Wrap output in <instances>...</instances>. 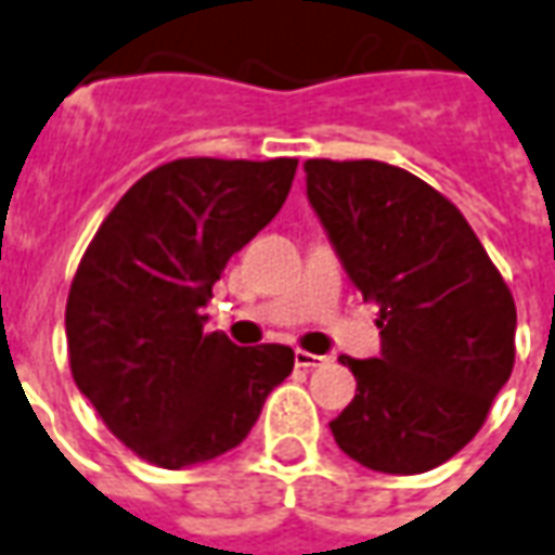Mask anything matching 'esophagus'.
Listing matches in <instances>:
<instances>
[{"mask_svg": "<svg viewBox=\"0 0 555 555\" xmlns=\"http://www.w3.org/2000/svg\"><path fill=\"white\" fill-rule=\"evenodd\" d=\"M294 363H297L300 370H315V366L331 363V358H327V354H309V351H297V354H294Z\"/></svg>", "mask_w": 555, "mask_h": 555, "instance_id": "esophagus-1", "label": "esophagus"}]
</instances>
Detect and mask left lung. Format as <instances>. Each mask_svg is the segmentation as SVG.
I'll return each instance as SVG.
<instances>
[{
    "label": "left lung",
    "mask_w": 555,
    "mask_h": 555,
    "mask_svg": "<svg viewBox=\"0 0 555 555\" xmlns=\"http://www.w3.org/2000/svg\"><path fill=\"white\" fill-rule=\"evenodd\" d=\"M306 197L363 300L382 354L339 358L358 393L331 433L360 466L421 475L475 439L514 370L517 306L463 212L385 162L309 158Z\"/></svg>",
    "instance_id": "obj_1"
}]
</instances>
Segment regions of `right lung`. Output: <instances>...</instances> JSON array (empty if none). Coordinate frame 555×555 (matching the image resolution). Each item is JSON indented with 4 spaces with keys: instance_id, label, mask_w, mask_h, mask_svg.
<instances>
[{
    "instance_id": "right-lung-1",
    "label": "right lung",
    "mask_w": 555,
    "mask_h": 555,
    "mask_svg": "<svg viewBox=\"0 0 555 555\" xmlns=\"http://www.w3.org/2000/svg\"><path fill=\"white\" fill-rule=\"evenodd\" d=\"M297 158H177L150 170L92 237L65 306L68 360L107 429L162 468L237 448L294 370L288 345L204 333L228 258L282 210Z\"/></svg>"
}]
</instances>
